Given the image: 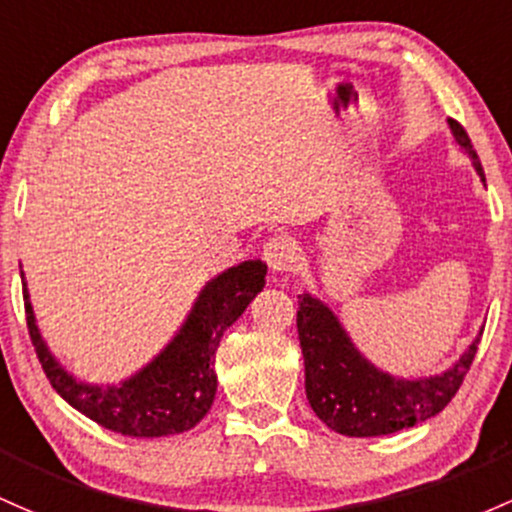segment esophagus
Segmentation results:
<instances>
[{
	"label": "esophagus",
	"instance_id": "34e87169",
	"mask_svg": "<svg viewBox=\"0 0 512 512\" xmlns=\"http://www.w3.org/2000/svg\"><path fill=\"white\" fill-rule=\"evenodd\" d=\"M262 255H265L267 265H270L272 272L284 274V272H292L297 267V242L287 235H274L262 245Z\"/></svg>",
	"mask_w": 512,
	"mask_h": 512
}]
</instances>
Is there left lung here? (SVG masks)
<instances>
[{"label": "left lung", "instance_id": "1", "mask_svg": "<svg viewBox=\"0 0 512 512\" xmlns=\"http://www.w3.org/2000/svg\"><path fill=\"white\" fill-rule=\"evenodd\" d=\"M454 142L483 176L481 161L469 134L449 120ZM297 331L304 353L306 400L328 429L346 437H383L439 414L459 392L476 355L481 333L451 368L427 378H397L375 368L355 348L338 316L321 299L299 294Z\"/></svg>", "mask_w": 512, "mask_h": 512}]
</instances>
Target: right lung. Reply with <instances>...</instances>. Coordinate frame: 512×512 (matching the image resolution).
Instances as JSON below:
<instances>
[{
    "label": "right lung",
    "instance_id": "1",
    "mask_svg": "<svg viewBox=\"0 0 512 512\" xmlns=\"http://www.w3.org/2000/svg\"><path fill=\"white\" fill-rule=\"evenodd\" d=\"M265 274V262L245 260L206 282L164 351L117 385L85 383L58 363L36 326L34 306L21 274L26 326L43 373L68 405L100 427L125 437H169L193 429L211 410L218 390L213 363L220 338L262 292Z\"/></svg>",
    "mask_w": 512,
    "mask_h": 512
}]
</instances>
